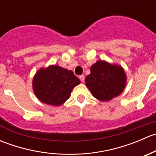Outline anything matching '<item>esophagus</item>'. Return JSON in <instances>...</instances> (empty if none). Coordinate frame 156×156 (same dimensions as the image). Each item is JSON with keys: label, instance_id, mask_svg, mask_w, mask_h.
<instances>
[{"label": "esophagus", "instance_id": "obj_1", "mask_svg": "<svg viewBox=\"0 0 156 156\" xmlns=\"http://www.w3.org/2000/svg\"><path fill=\"white\" fill-rule=\"evenodd\" d=\"M79 78H80V80H81V82H84V75H80Z\"/></svg>", "mask_w": 156, "mask_h": 156}]
</instances>
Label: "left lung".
I'll use <instances>...</instances> for the list:
<instances>
[{"instance_id":"8db88e82","label":"left lung","mask_w":156,"mask_h":156,"mask_svg":"<svg viewBox=\"0 0 156 156\" xmlns=\"http://www.w3.org/2000/svg\"><path fill=\"white\" fill-rule=\"evenodd\" d=\"M127 76L121 66L99 60L90 67L85 84L95 98L109 101L122 94L126 85Z\"/></svg>"}]
</instances>
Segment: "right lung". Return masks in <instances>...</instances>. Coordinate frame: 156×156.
Masks as SVG:
<instances>
[{"label":"right lung","mask_w":156,"mask_h":156,"mask_svg":"<svg viewBox=\"0 0 156 156\" xmlns=\"http://www.w3.org/2000/svg\"><path fill=\"white\" fill-rule=\"evenodd\" d=\"M80 84L73 72L53 65L41 69L33 78V90L41 102L61 106L69 98L72 89Z\"/></svg>","instance_id":"right-lung-1"}]
</instances>
